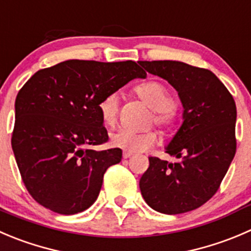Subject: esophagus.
Returning <instances> with one entry per match:
<instances>
[{"label": "esophagus", "instance_id": "34e87169", "mask_svg": "<svg viewBox=\"0 0 251 251\" xmlns=\"http://www.w3.org/2000/svg\"><path fill=\"white\" fill-rule=\"evenodd\" d=\"M123 157L125 158V159H127V158L132 157V153H131V152H126V151H125V152L123 153Z\"/></svg>", "mask_w": 251, "mask_h": 251}]
</instances>
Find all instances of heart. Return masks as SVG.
I'll use <instances>...</instances> for the list:
<instances>
[{"instance_id":"1","label":"heart","mask_w":251,"mask_h":251,"mask_svg":"<svg viewBox=\"0 0 251 251\" xmlns=\"http://www.w3.org/2000/svg\"><path fill=\"white\" fill-rule=\"evenodd\" d=\"M138 98L152 109L151 124L160 128L164 133H174L180 126L179 113L175 108V98L170 89L162 82L150 81L136 88ZM99 115L105 126L113 127L118 123L119 98L115 93L104 97L98 104ZM158 136L154 131L148 130L143 132H133L130 130H119L110 137L111 145L116 148L131 153L143 152L155 145Z\"/></svg>"}]
</instances>
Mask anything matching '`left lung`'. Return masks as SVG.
I'll return each instance as SVG.
<instances>
[{
    "mask_svg": "<svg viewBox=\"0 0 251 251\" xmlns=\"http://www.w3.org/2000/svg\"><path fill=\"white\" fill-rule=\"evenodd\" d=\"M140 65L167 79L184 106L181 127L165 151L176 160L148 158L141 194L150 207L165 215L196 210L217 193L234 158L235 101L210 70L169 60Z\"/></svg>",
    "mask_w": 251,
    "mask_h": 251,
    "instance_id": "8db88e82",
    "label": "left lung"
}]
</instances>
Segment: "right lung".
<instances>
[{
    "label": "right lung",
    "mask_w": 251,
    "mask_h": 251,
    "mask_svg": "<svg viewBox=\"0 0 251 251\" xmlns=\"http://www.w3.org/2000/svg\"><path fill=\"white\" fill-rule=\"evenodd\" d=\"M135 61L69 60L39 70L16 98L12 150L31 198L60 215L96 202L104 173L123 157L108 142L98 104L133 78H145Z\"/></svg>",
    "instance_id": "add662e5"
}]
</instances>
